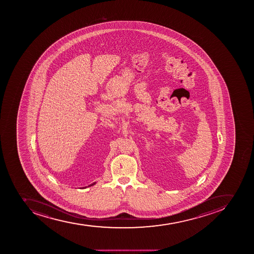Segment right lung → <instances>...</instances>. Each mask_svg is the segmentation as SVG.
Returning a JSON list of instances; mask_svg holds the SVG:
<instances>
[{"mask_svg":"<svg viewBox=\"0 0 254 254\" xmlns=\"http://www.w3.org/2000/svg\"><path fill=\"white\" fill-rule=\"evenodd\" d=\"M95 184H96V182L93 183V184H90V185H88V187L92 186V185H94ZM85 188H87V187H85Z\"/></svg>","mask_w":254,"mask_h":254,"instance_id":"obj_1","label":"right lung"}]
</instances>
